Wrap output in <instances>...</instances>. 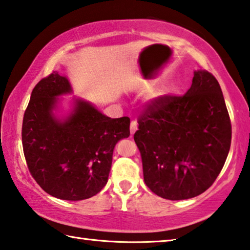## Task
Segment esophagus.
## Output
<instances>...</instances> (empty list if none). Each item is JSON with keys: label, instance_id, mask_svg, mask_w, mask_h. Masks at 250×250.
<instances>
[{"label": "esophagus", "instance_id": "esophagus-1", "mask_svg": "<svg viewBox=\"0 0 250 250\" xmlns=\"http://www.w3.org/2000/svg\"><path fill=\"white\" fill-rule=\"evenodd\" d=\"M137 130H138V122L132 120V121H131V125H130V132H131V134H133Z\"/></svg>", "mask_w": 250, "mask_h": 250}]
</instances>
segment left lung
Wrapping results in <instances>:
<instances>
[{"label": "left lung", "mask_w": 250, "mask_h": 250, "mask_svg": "<svg viewBox=\"0 0 250 250\" xmlns=\"http://www.w3.org/2000/svg\"><path fill=\"white\" fill-rule=\"evenodd\" d=\"M138 124L134 141L141 153L145 183L152 192L180 201L210 188L231 142L230 118L213 74L197 70L185 95L147 101Z\"/></svg>", "instance_id": "left-lung-1"}]
</instances>
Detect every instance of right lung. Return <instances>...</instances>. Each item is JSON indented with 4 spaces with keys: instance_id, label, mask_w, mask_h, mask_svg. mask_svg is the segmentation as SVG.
Returning a JSON list of instances; mask_svg holds the SVG:
<instances>
[{
    "instance_id": "1",
    "label": "right lung",
    "mask_w": 250,
    "mask_h": 250,
    "mask_svg": "<svg viewBox=\"0 0 250 250\" xmlns=\"http://www.w3.org/2000/svg\"><path fill=\"white\" fill-rule=\"evenodd\" d=\"M70 91L56 71L37 83L24 113L22 143L28 171L46 193L82 201L107 184L115 146L130 135V118L111 119L77 100L74 112L59 121L52 110L57 96Z\"/></svg>"
}]
</instances>
